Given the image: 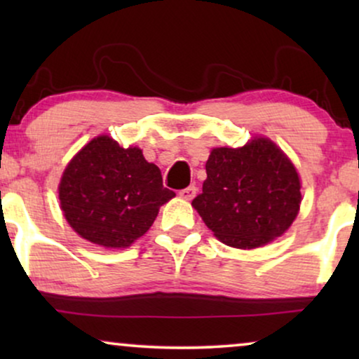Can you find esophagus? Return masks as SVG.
I'll use <instances>...</instances> for the list:
<instances>
[{"label":"esophagus","mask_w":359,"mask_h":359,"mask_svg":"<svg viewBox=\"0 0 359 359\" xmlns=\"http://www.w3.org/2000/svg\"><path fill=\"white\" fill-rule=\"evenodd\" d=\"M196 193H198V188H196V186H189V188L180 191V198L184 201H191V199H194Z\"/></svg>","instance_id":"34e87169"}]
</instances>
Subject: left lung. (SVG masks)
Wrapping results in <instances>:
<instances>
[{
  "instance_id": "8db88e82",
  "label": "left lung",
  "mask_w": 359,
  "mask_h": 359,
  "mask_svg": "<svg viewBox=\"0 0 359 359\" xmlns=\"http://www.w3.org/2000/svg\"><path fill=\"white\" fill-rule=\"evenodd\" d=\"M203 193L191 205L220 242L253 250L286 233L301 209V176L264 135L243 147H215L205 161Z\"/></svg>"
}]
</instances>
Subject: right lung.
<instances>
[{"label":"right lung","mask_w":359,"mask_h":359,"mask_svg":"<svg viewBox=\"0 0 359 359\" xmlns=\"http://www.w3.org/2000/svg\"><path fill=\"white\" fill-rule=\"evenodd\" d=\"M175 196L139 147L124 149L104 134L81 147L58 183L68 225L81 238L111 250L130 247L147 233L161 205Z\"/></svg>","instance_id":"add662e5"}]
</instances>
